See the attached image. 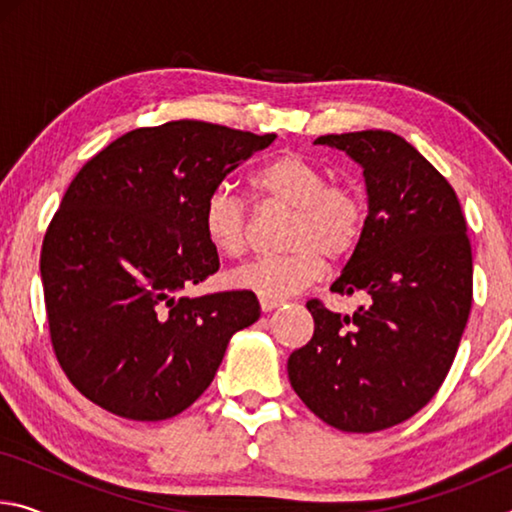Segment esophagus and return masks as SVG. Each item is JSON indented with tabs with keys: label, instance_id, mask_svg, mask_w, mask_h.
Here are the masks:
<instances>
[{
	"label": "esophagus",
	"instance_id": "esophagus-1",
	"mask_svg": "<svg viewBox=\"0 0 512 512\" xmlns=\"http://www.w3.org/2000/svg\"><path fill=\"white\" fill-rule=\"evenodd\" d=\"M284 300H280V298H264V296H259V307H262V311H273V309H277L282 305Z\"/></svg>",
	"mask_w": 512,
	"mask_h": 512
}]
</instances>
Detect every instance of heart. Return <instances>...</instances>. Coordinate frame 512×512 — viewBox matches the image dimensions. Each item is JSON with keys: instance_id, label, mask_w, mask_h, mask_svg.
<instances>
[{"instance_id": "b5f03b06", "label": "heart", "mask_w": 512, "mask_h": 512, "mask_svg": "<svg viewBox=\"0 0 512 512\" xmlns=\"http://www.w3.org/2000/svg\"><path fill=\"white\" fill-rule=\"evenodd\" d=\"M250 187L266 205L291 210L284 246L289 253L257 257L230 275L237 289L284 298L314 284L327 262H343L361 244L368 203L352 180L329 173L300 153H282L259 167ZM250 207L228 187H216L203 205V232L216 253L241 257L250 244Z\"/></svg>"}]
</instances>
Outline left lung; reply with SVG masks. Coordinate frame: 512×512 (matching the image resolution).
<instances>
[{
  "mask_svg": "<svg viewBox=\"0 0 512 512\" xmlns=\"http://www.w3.org/2000/svg\"><path fill=\"white\" fill-rule=\"evenodd\" d=\"M363 167L368 223L332 291L352 316L309 300L314 336L289 357L293 391L329 427H395L443 386L472 307V246L443 173L391 131L323 135Z\"/></svg>",
  "mask_w": 512,
  "mask_h": 512,
  "instance_id": "obj_1",
  "label": "left lung"
}]
</instances>
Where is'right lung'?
<instances>
[{"mask_svg": "<svg viewBox=\"0 0 512 512\" xmlns=\"http://www.w3.org/2000/svg\"><path fill=\"white\" fill-rule=\"evenodd\" d=\"M273 140L167 121L117 137L69 183L40 275L56 359L90 402L128 420L173 418L212 384L232 334L259 318L253 291L180 293L219 271L207 196Z\"/></svg>", "mask_w": 512, "mask_h": 512, "instance_id": "add662e5", "label": "right lung"}]
</instances>
